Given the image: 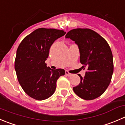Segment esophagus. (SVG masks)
Listing matches in <instances>:
<instances>
[{
    "instance_id": "esophagus-1",
    "label": "esophagus",
    "mask_w": 125,
    "mask_h": 125,
    "mask_svg": "<svg viewBox=\"0 0 125 125\" xmlns=\"http://www.w3.org/2000/svg\"><path fill=\"white\" fill-rule=\"evenodd\" d=\"M65 74H66V76H72V74L70 73L68 71H65Z\"/></svg>"
}]
</instances>
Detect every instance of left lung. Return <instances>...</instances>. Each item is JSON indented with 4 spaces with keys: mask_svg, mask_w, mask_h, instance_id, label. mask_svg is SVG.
I'll list each match as a JSON object with an SVG mask.
<instances>
[{
    "mask_svg": "<svg viewBox=\"0 0 125 125\" xmlns=\"http://www.w3.org/2000/svg\"><path fill=\"white\" fill-rule=\"evenodd\" d=\"M66 38L74 41L80 52V62L84 77L73 91L82 99L92 100L106 91L112 79L114 62L111 48L106 40L90 29H74L66 33Z\"/></svg>",
    "mask_w": 125,
    "mask_h": 125,
    "instance_id": "1",
    "label": "left lung"
}]
</instances>
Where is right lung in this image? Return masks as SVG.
Returning <instances> with one entry per match:
<instances>
[{
	"label": "right lung",
	"mask_w": 125,
	"mask_h": 125,
	"mask_svg": "<svg viewBox=\"0 0 125 125\" xmlns=\"http://www.w3.org/2000/svg\"><path fill=\"white\" fill-rule=\"evenodd\" d=\"M64 30L39 28L22 40L16 51L14 68L17 78L25 93L37 100H44L53 95L56 82L65 71L52 70L46 60L54 42L65 35Z\"/></svg>",
	"instance_id": "obj_1"
}]
</instances>
